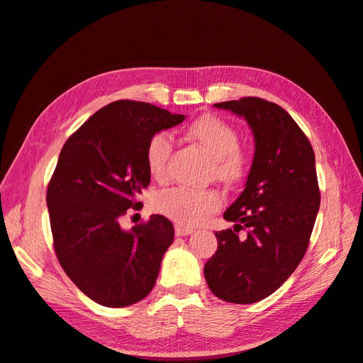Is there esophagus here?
Returning a JSON list of instances; mask_svg holds the SVG:
<instances>
[{
	"mask_svg": "<svg viewBox=\"0 0 363 363\" xmlns=\"http://www.w3.org/2000/svg\"><path fill=\"white\" fill-rule=\"evenodd\" d=\"M194 232L192 227H184V225H175V235L177 236H184V235H191Z\"/></svg>",
	"mask_w": 363,
	"mask_h": 363,
	"instance_id": "1",
	"label": "esophagus"
}]
</instances>
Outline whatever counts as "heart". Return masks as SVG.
<instances>
[{
  "instance_id": "obj_1",
  "label": "heart",
  "mask_w": 363,
  "mask_h": 363,
  "mask_svg": "<svg viewBox=\"0 0 363 363\" xmlns=\"http://www.w3.org/2000/svg\"><path fill=\"white\" fill-rule=\"evenodd\" d=\"M186 136L211 157L210 175L225 184L244 180L250 167L249 155L240 147V133L230 122L214 114L199 116L186 127ZM172 144L164 133L153 135L145 145V164L155 180L164 182L169 175ZM223 205L216 189L172 188L153 199V208L183 225H196Z\"/></svg>"
}]
</instances>
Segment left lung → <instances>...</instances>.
<instances>
[{"label":"left lung","instance_id":"8db88e82","mask_svg":"<svg viewBox=\"0 0 363 363\" xmlns=\"http://www.w3.org/2000/svg\"><path fill=\"white\" fill-rule=\"evenodd\" d=\"M247 121L255 157L241 196L216 232L218 249L203 274L213 294L233 304H252L274 293L304 258L320 208L315 153L306 133L286 111L260 97L223 101ZM240 230H246L244 239Z\"/></svg>","mask_w":363,"mask_h":363}]
</instances>
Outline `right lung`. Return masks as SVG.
<instances>
[{"label": "right lung", "mask_w": 363, "mask_h": 363, "mask_svg": "<svg viewBox=\"0 0 363 363\" xmlns=\"http://www.w3.org/2000/svg\"><path fill=\"white\" fill-rule=\"evenodd\" d=\"M184 121L150 103L117 100L99 109L65 140L47 188L55 254L87 298L105 307L144 299L157 282L174 225L161 214L122 230L149 186L145 145Z\"/></svg>", "instance_id": "right-lung-1"}]
</instances>
